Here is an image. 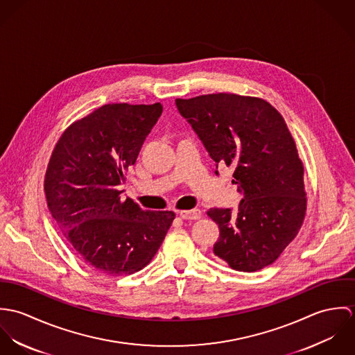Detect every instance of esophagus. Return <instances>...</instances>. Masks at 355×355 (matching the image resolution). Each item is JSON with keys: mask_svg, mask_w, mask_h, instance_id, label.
Instances as JSON below:
<instances>
[{"mask_svg": "<svg viewBox=\"0 0 355 355\" xmlns=\"http://www.w3.org/2000/svg\"><path fill=\"white\" fill-rule=\"evenodd\" d=\"M179 216L183 218V220H198L201 218L202 213L200 209H190V210H182L179 211Z\"/></svg>", "mask_w": 355, "mask_h": 355, "instance_id": "obj_1", "label": "esophagus"}]
</instances>
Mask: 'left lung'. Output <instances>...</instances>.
<instances>
[{"label": "left lung", "mask_w": 355, "mask_h": 355, "mask_svg": "<svg viewBox=\"0 0 355 355\" xmlns=\"http://www.w3.org/2000/svg\"><path fill=\"white\" fill-rule=\"evenodd\" d=\"M176 106L216 168L235 169L232 183L243 193L236 211L207 210L220 228L216 257L239 272L270 265L297 236L306 213L304 164L283 116L265 100L227 93L178 98Z\"/></svg>", "instance_id": "8db88e82"}]
</instances>
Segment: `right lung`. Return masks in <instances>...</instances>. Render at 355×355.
I'll list each match as a JSON object with an SVG mask.
<instances>
[{
  "mask_svg": "<svg viewBox=\"0 0 355 355\" xmlns=\"http://www.w3.org/2000/svg\"><path fill=\"white\" fill-rule=\"evenodd\" d=\"M162 113L153 105L107 103L72 123L55 144L45 175L51 217L76 254L110 276L145 268L175 213L144 210L120 186Z\"/></svg>",
  "mask_w": 355,
  "mask_h": 355,
  "instance_id": "1",
  "label": "right lung"
}]
</instances>
